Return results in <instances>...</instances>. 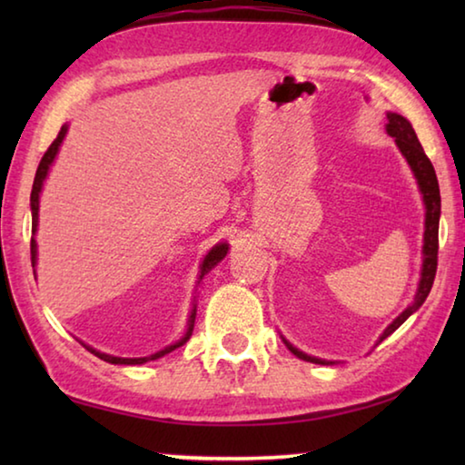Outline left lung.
<instances>
[{
	"label": "left lung",
	"mask_w": 465,
	"mask_h": 465,
	"mask_svg": "<svg viewBox=\"0 0 465 465\" xmlns=\"http://www.w3.org/2000/svg\"><path fill=\"white\" fill-rule=\"evenodd\" d=\"M385 131H388V135L396 139L398 149L402 152V155L408 162V166H411V170L414 172V178H416V183H419V188L422 193V201H424V209H427V213H424L422 272H420V282H419V289H416L414 302H412V305H408V308L400 313V316L393 320L388 328L383 330V334L380 336V342L383 341V338H388L391 332H396V330L402 326L416 310L420 308V305L424 303V299H427L430 293L432 281H435V272H437L439 215H440V194H439V183H437L435 168H432L430 160L427 157V153H424V149L420 145L419 137H416L412 124L408 123L402 114L388 113V124H385ZM282 342L287 344V349L293 352L295 357L310 361V363L326 365V361L305 355V352H302L299 349H295L293 344L287 342L285 338H282Z\"/></svg>",
	"instance_id": "left-lung-1"
}]
</instances>
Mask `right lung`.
<instances>
[{
	"label": "right lung",
	"instance_id": "right-lung-1",
	"mask_svg": "<svg viewBox=\"0 0 465 465\" xmlns=\"http://www.w3.org/2000/svg\"><path fill=\"white\" fill-rule=\"evenodd\" d=\"M65 133H67V124H63L61 131H59V135H57V139L53 141V143L49 145V149H46L45 155H43V160H41V163H38V168H36L33 193H30V209H33V233L36 232V225H38V196H41L43 183H45L46 174H49V168H51V163L54 162V155H57V152H59L61 141L65 139ZM225 254H227V243H217L215 248H211V252H209L207 256H204V261H203V264H201V277H199V279H203L204 274H207L211 269H213V266H215L217 262H222L223 258H225ZM30 256H33V266H35V264H36V242H35V238L30 240ZM194 316H196V305H193L191 318H188L186 334H184L183 338H180L178 342L170 344V346H166V349H163V351H157V352H153V355H149V357H139V359L113 357V355H106V352H100V351H96V349H92V346H88V344H84V342H82V344H84L85 349H88L90 352H94V355H96L98 359L106 361V363H113V365H143V363H147V361L160 359V357H163V355H168V352H172L174 349H178V346H183V344L188 341V338L193 336Z\"/></svg>",
	"mask_w": 465,
	"mask_h": 465
}]
</instances>
